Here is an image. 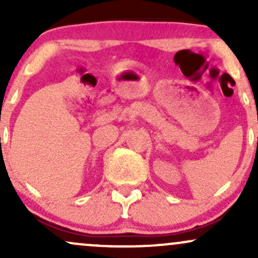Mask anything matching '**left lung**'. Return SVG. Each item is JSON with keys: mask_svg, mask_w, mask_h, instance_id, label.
Listing matches in <instances>:
<instances>
[{"mask_svg": "<svg viewBox=\"0 0 258 258\" xmlns=\"http://www.w3.org/2000/svg\"><path fill=\"white\" fill-rule=\"evenodd\" d=\"M257 143H258V138H257Z\"/></svg>", "mask_w": 258, "mask_h": 258, "instance_id": "8db88e82", "label": "left lung"}]
</instances>
